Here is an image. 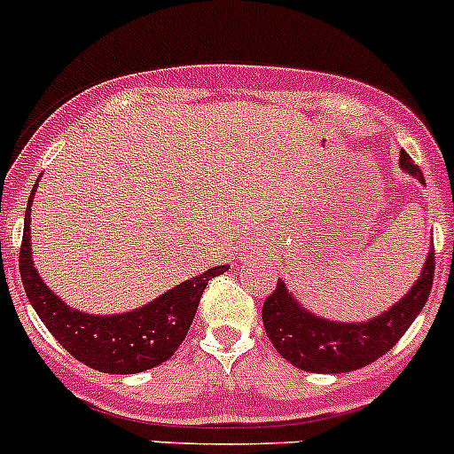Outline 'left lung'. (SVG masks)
<instances>
[{"label": "left lung", "instance_id": "8db88e82", "mask_svg": "<svg viewBox=\"0 0 454 454\" xmlns=\"http://www.w3.org/2000/svg\"><path fill=\"white\" fill-rule=\"evenodd\" d=\"M400 167L424 182L422 171L406 151L400 153ZM434 274V246L430 244L422 277L409 294L367 323H333L301 308L278 278L272 294L263 301V327L274 349L294 367L312 373H347L375 363L395 347L428 301Z\"/></svg>", "mask_w": 454, "mask_h": 454}]
</instances>
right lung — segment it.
I'll list each match as a JSON object with an SVG mask.
<instances>
[{
    "instance_id": "1",
    "label": "right lung",
    "mask_w": 454,
    "mask_h": 454,
    "mask_svg": "<svg viewBox=\"0 0 454 454\" xmlns=\"http://www.w3.org/2000/svg\"><path fill=\"white\" fill-rule=\"evenodd\" d=\"M35 189L26 208L20 274L30 305L59 345L70 351L79 363L103 373H140L171 358L189 333L208 281L226 272L228 265L210 268L208 272L180 283L167 294L158 296L153 303L134 312L118 316L76 312L48 290L32 265L30 204Z\"/></svg>"
}]
</instances>
